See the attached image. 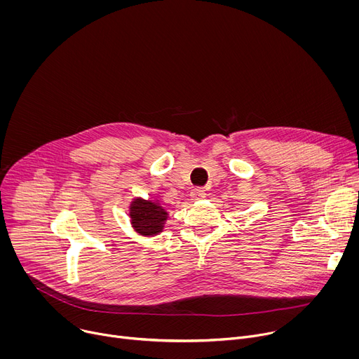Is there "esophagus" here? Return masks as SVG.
Returning a JSON list of instances; mask_svg holds the SVG:
<instances>
[{"label":"esophagus","mask_w":359,"mask_h":359,"mask_svg":"<svg viewBox=\"0 0 359 359\" xmlns=\"http://www.w3.org/2000/svg\"><path fill=\"white\" fill-rule=\"evenodd\" d=\"M190 196H191V200L197 201V200H201V198L206 197V191H204L201 187H196L190 191Z\"/></svg>","instance_id":"esophagus-1"}]
</instances>
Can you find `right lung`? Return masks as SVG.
<instances>
[{
  "label": "right lung",
  "mask_w": 359,
  "mask_h": 359,
  "mask_svg": "<svg viewBox=\"0 0 359 359\" xmlns=\"http://www.w3.org/2000/svg\"><path fill=\"white\" fill-rule=\"evenodd\" d=\"M168 212L159 203L136 198L130 204V223L142 236H155L162 231Z\"/></svg>",
  "instance_id": "add662e5"
}]
</instances>
